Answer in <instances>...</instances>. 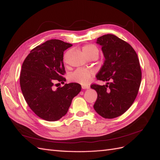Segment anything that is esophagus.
Returning <instances> with one entry per match:
<instances>
[{
  "mask_svg": "<svg viewBox=\"0 0 160 160\" xmlns=\"http://www.w3.org/2000/svg\"><path fill=\"white\" fill-rule=\"evenodd\" d=\"M82 88L83 89H88L89 88H90V87L88 86V85H82Z\"/></svg>",
  "mask_w": 160,
  "mask_h": 160,
  "instance_id": "1",
  "label": "esophagus"
}]
</instances>
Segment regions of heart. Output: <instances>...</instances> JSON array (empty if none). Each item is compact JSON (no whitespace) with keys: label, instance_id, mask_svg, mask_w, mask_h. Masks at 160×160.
Listing matches in <instances>:
<instances>
[{"label":"heart","instance_id":"b5f03b06","mask_svg":"<svg viewBox=\"0 0 160 160\" xmlns=\"http://www.w3.org/2000/svg\"><path fill=\"white\" fill-rule=\"evenodd\" d=\"M83 52L86 56L92 53H98V49L95 45L88 44L83 47ZM92 72L83 69H78L69 76V80L81 84H86L90 80Z\"/></svg>","mask_w":160,"mask_h":160}]
</instances>
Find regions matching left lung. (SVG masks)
Here are the masks:
<instances>
[{
	"label": "left lung",
	"mask_w": 160,
	"mask_h": 160,
	"mask_svg": "<svg viewBox=\"0 0 160 160\" xmlns=\"http://www.w3.org/2000/svg\"><path fill=\"white\" fill-rule=\"evenodd\" d=\"M96 43L105 58L96 78L110 82L91 86L98 93L93 108L103 118H116L129 108L138 95L142 78L138 56L129 43L114 35L100 37Z\"/></svg>",
	"instance_id": "8db88e82"
}]
</instances>
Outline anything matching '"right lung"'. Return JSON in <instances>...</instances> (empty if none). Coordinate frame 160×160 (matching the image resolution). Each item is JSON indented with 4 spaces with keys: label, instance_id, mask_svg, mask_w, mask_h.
<instances>
[{
    "label": "right lung",
    "instance_id": "1",
    "mask_svg": "<svg viewBox=\"0 0 160 160\" xmlns=\"http://www.w3.org/2000/svg\"><path fill=\"white\" fill-rule=\"evenodd\" d=\"M72 46L58 39L48 40L32 49L22 64L20 77L22 94L30 108L43 120L61 119L81 91V85L76 82L54 88L55 81L62 83L66 80L62 77L65 72L63 52Z\"/></svg>",
    "mask_w": 160,
    "mask_h": 160
}]
</instances>
